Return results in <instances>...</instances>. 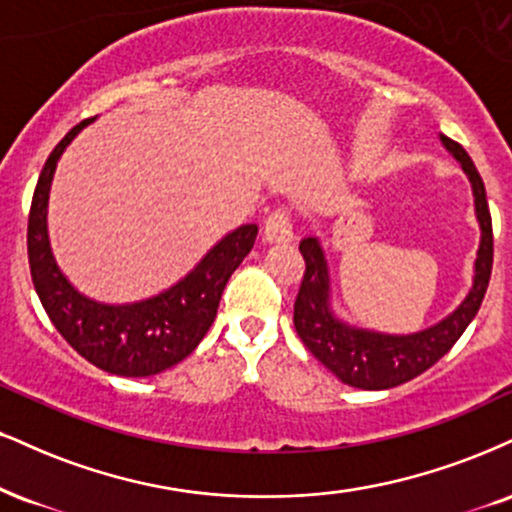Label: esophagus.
Returning <instances> with one entry per match:
<instances>
[{"mask_svg":"<svg viewBox=\"0 0 512 512\" xmlns=\"http://www.w3.org/2000/svg\"><path fill=\"white\" fill-rule=\"evenodd\" d=\"M264 238L269 243H288L293 240L291 212L286 207H276L267 219H264Z\"/></svg>","mask_w":512,"mask_h":512,"instance_id":"esophagus-1","label":"esophagus"}]
</instances>
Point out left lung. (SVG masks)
Segmentation results:
<instances>
[{"label":"left lung","instance_id":"left-lung-1","mask_svg":"<svg viewBox=\"0 0 512 512\" xmlns=\"http://www.w3.org/2000/svg\"><path fill=\"white\" fill-rule=\"evenodd\" d=\"M441 143L470 176L474 212L482 226L472 291L467 293V298L453 315L410 336L377 334V331L355 329V326L338 322L329 307V269H326L324 252L319 248L317 238H305L300 243L305 274L293 305L295 331L303 338L307 350L331 374H336L343 384L355 386V389H393V386L405 384V381L427 372L463 336V331L479 312L486 286H489L491 264H494V231H491V212L489 202H486L484 181L463 145L446 135H441Z\"/></svg>","mask_w":512,"mask_h":512}]
</instances>
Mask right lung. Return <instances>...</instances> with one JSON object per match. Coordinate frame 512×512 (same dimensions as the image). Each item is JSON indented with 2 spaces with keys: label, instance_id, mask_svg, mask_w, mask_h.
<instances>
[{
  "label": "right lung",
  "instance_id": "obj_1",
  "mask_svg": "<svg viewBox=\"0 0 512 512\" xmlns=\"http://www.w3.org/2000/svg\"><path fill=\"white\" fill-rule=\"evenodd\" d=\"M92 119L80 121L47 157L28 214V264L47 317L85 360L116 377H152L193 353L217 317L226 281L252 250L257 226L221 238L186 279L133 305H102L80 295L54 262L47 240V197L61 152Z\"/></svg>",
  "mask_w": 512,
  "mask_h": 512
}]
</instances>
